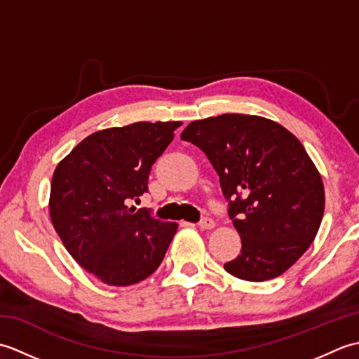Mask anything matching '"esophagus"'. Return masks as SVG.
I'll use <instances>...</instances> for the list:
<instances>
[{"instance_id":"esophagus-1","label":"esophagus","mask_w":359,"mask_h":359,"mask_svg":"<svg viewBox=\"0 0 359 359\" xmlns=\"http://www.w3.org/2000/svg\"><path fill=\"white\" fill-rule=\"evenodd\" d=\"M199 226L202 228V230H211V228H215V220H212L211 217H202L199 222Z\"/></svg>"}]
</instances>
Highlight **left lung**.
I'll list each match as a JSON object with an SVG mask.
<instances>
[{"instance_id":"8db88e82","label":"left lung","mask_w":359,"mask_h":359,"mask_svg":"<svg viewBox=\"0 0 359 359\" xmlns=\"http://www.w3.org/2000/svg\"><path fill=\"white\" fill-rule=\"evenodd\" d=\"M180 139L215 168L241 255L224 269L262 282L280 276L306 253L321 225L324 185L296 137L276 121L224 114L191 121Z\"/></svg>"}]
</instances>
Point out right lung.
Returning a JSON list of instances; mask_svg holds the SVG:
<instances>
[{"label":"right lung","instance_id":"right-lung-1","mask_svg":"<svg viewBox=\"0 0 359 359\" xmlns=\"http://www.w3.org/2000/svg\"><path fill=\"white\" fill-rule=\"evenodd\" d=\"M180 121H137L86 137L58 163L49 211L66 250L108 285L147 279L162 264L177 231L149 210L129 208L148 191L151 168Z\"/></svg>","mask_w":359,"mask_h":359}]
</instances>
